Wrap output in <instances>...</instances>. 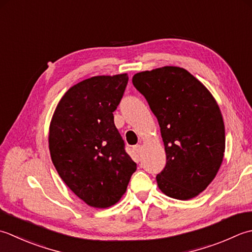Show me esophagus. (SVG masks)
<instances>
[{"mask_svg": "<svg viewBox=\"0 0 252 252\" xmlns=\"http://www.w3.org/2000/svg\"><path fill=\"white\" fill-rule=\"evenodd\" d=\"M133 150L137 152L138 156H140L142 153V147L140 145H136V146H133Z\"/></svg>", "mask_w": 252, "mask_h": 252, "instance_id": "34e87169", "label": "esophagus"}]
</instances>
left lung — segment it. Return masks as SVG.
<instances>
[{"label": "left lung", "instance_id": "1", "mask_svg": "<svg viewBox=\"0 0 252 252\" xmlns=\"http://www.w3.org/2000/svg\"><path fill=\"white\" fill-rule=\"evenodd\" d=\"M161 128L166 165L157 175L166 196L188 200L217 176L225 152V127L217 101L188 70L176 66L132 77Z\"/></svg>", "mask_w": 252, "mask_h": 252}]
</instances>
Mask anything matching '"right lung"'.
Here are the masks:
<instances>
[{"label": "right lung", "mask_w": 252, "mask_h": 252, "mask_svg": "<svg viewBox=\"0 0 252 252\" xmlns=\"http://www.w3.org/2000/svg\"><path fill=\"white\" fill-rule=\"evenodd\" d=\"M127 83V74L80 81L60 100L50 124L49 148L56 171L94 208L119 202L137 168L113 115Z\"/></svg>", "instance_id": "obj_1"}]
</instances>
